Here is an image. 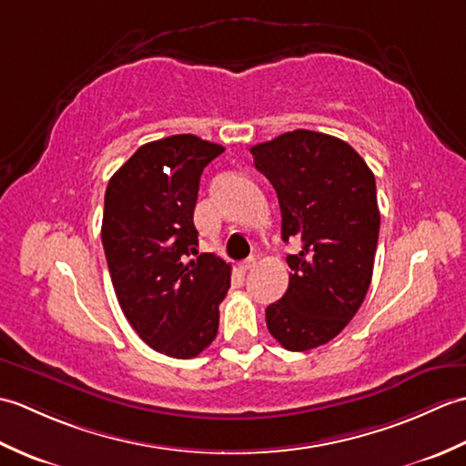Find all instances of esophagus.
Masks as SVG:
<instances>
[{
  "mask_svg": "<svg viewBox=\"0 0 466 466\" xmlns=\"http://www.w3.org/2000/svg\"><path fill=\"white\" fill-rule=\"evenodd\" d=\"M254 266H256V258H254V256H250V258H246V260L240 264V268H242L244 272H248V270L254 268Z\"/></svg>",
  "mask_w": 466,
  "mask_h": 466,
  "instance_id": "34e87169",
  "label": "esophagus"
}]
</instances>
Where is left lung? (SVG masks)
<instances>
[{
	"instance_id": "1",
	"label": "left lung",
	"mask_w": 466,
	"mask_h": 466,
	"mask_svg": "<svg viewBox=\"0 0 466 466\" xmlns=\"http://www.w3.org/2000/svg\"><path fill=\"white\" fill-rule=\"evenodd\" d=\"M256 170L279 194L289 289L266 309V326L286 350L304 352L339 336L372 280L380 212L374 174L339 137L294 130L250 147Z\"/></svg>"
}]
</instances>
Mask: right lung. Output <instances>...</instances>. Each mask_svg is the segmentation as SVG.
Segmentation results:
<instances>
[{
  "label": "right lung",
  "instance_id": "right-lung-1",
  "mask_svg": "<svg viewBox=\"0 0 466 466\" xmlns=\"http://www.w3.org/2000/svg\"><path fill=\"white\" fill-rule=\"evenodd\" d=\"M222 152L192 134L164 137L137 147L106 187L102 244L117 302L137 336L172 359L212 344L230 289V264L195 255L200 176Z\"/></svg>",
  "mask_w": 466,
  "mask_h": 466
}]
</instances>
